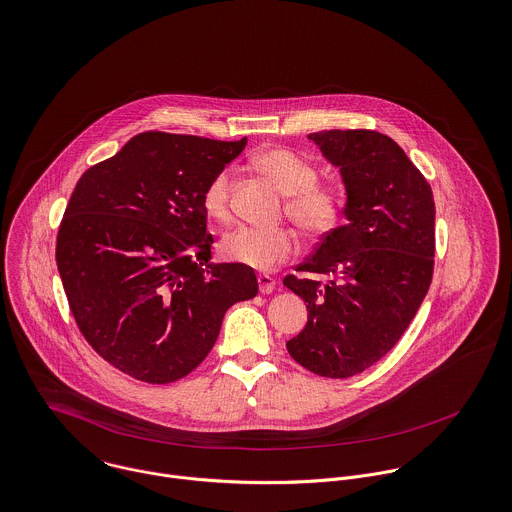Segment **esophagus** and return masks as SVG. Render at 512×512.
Here are the masks:
<instances>
[{"mask_svg":"<svg viewBox=\"0 0 512 512\" xmlns=\"http://www.w3.org/2000/svg\"><path fill=\"white\" fill-rule=\"evenodd\" d=\"M257 283H259V291H261V295H271L273 291H275V279L273 277H269V275H259L257 277Z\"/></svg>","mask_w":512,"mask_h":512,"instance_id":"obj_1","label":"esophagus"}]
</instances>
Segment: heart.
Segmentation results:
<instances>
[{
  "mask_svg": "<svg viewBox=\"0 0 512 512\" xmlns=\"http://www.w3.org/2000/svg\"><path fill=\"white\" fill-rule=\"evenodd\" d=\"M253 166L285 194L287 217L310 237L332 233L344 213V196L332 184L318 182L316 166L291 148H269L253 156ZM233 172L219 170L205 186L202 207L207 219L227 223L231 219ZM297 239L289 229L237 227L219 245L225 261L255 271H273L291 259Z\"/></svg>",
  "mask_w": 512,
  "mask_h": 512,
  "instance_id": "heart-1",
  "label": "heart"
}]
</instances>
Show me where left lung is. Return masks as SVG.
<instances>
[{"instance_id": "obj_1", "label": "left lung", "mask_w": 512, "mask_h": 512, "mask_svg": "<svg viewBox=\"0 0 512 512\" xmlns=\"http://www.w3.org/2000/svg\"><path fill=\"white\" fill-rule=\"evenodd\" d=\"M308 138L340 168L346 225L324 235L283 285L307 303V326L287 342L295 362L350 378L402 338L433 277L435 204L406 152L376 130H322ZM310 274L333 279L322 286Z\"/></svg>"}]
</instances>
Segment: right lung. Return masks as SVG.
Here are the masks:
<instances>
[{"instance_id":"obj_1","label":"right lung","mask_w":512,"mask_h":512,"mask_svg":"<svg viewBox=\"0 0 512 512\" xmlns=\"http://www.w3.org/2000/svg\"><path fill=\"white\" fill-rule=\"evenodd\" d=\"M247 144L142 132L75 186L57 233V269L75 322L108 364L170 384L213 348L225 310L249 301L255 271L209 263L202 196Z\"/></svg>"}]
</instances>
